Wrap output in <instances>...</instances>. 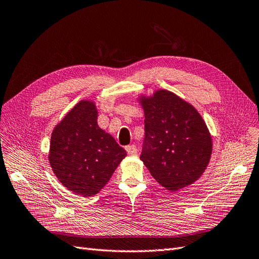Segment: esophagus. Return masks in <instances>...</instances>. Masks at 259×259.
<instances>
[{
    "label": "esophagus",
    "mask_w": 259,
    "mask_h": 259,
    "mask_svg": "<svg viewBox=\"0 0 259 259\" xmlns=\"http://www.w3.org/2000/svg\"><path fill=\"white\" fill-rule=\"evenodd\" d=\"M125 151H127V153H128L129 155H136V154L138 153L137 147H136V145H134V144L125 146Z\"/></svg>",
    "instance_id": "1"
}]
</instances>
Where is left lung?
<instances>
[{
  "instance_id": "left-lung-1",
  "label": "left lung",
  "mask_w": 259,
  "mask_h": 259,
  "mask_svg": "<svg viewBox=\"0 0 259 259\" xmlns=\"http://www.w3.org/2000/svg\"><path fill=\"white\" fill-rule=\"evenodd\" d=\"M140 101L145 116L140 158L153 178L170 192L190 186L203 175L211 156V137L203 118L167 90Z\"/></svg>"
}]
</instances>
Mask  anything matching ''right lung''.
<instances>
[{
    "label": "right lung",
    "instance_id": "1",
    "mask_svg": "<svg viewBox=\"0 0 259 259\" xmlns=\"http://www.w3.org/2000/svg\"><path fill=\"white\" fill-rule=\"evenodd\" d=\"M127 156L115 139L98 124V109L81 101L52 132L49 160L57 179L78 195L93 196Z\"/></svg>",
    "mask_w": 259,
    "mask_h": 259
}]
</instances>
